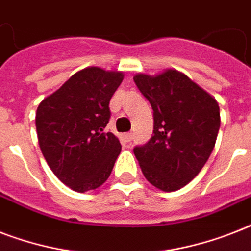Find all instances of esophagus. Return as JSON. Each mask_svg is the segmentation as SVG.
Here are the masks:
<instances>
[{"instance_id": "1", "label": "esophagus", "mask_w": 251, "mask_h": 251, "mask_svg": "<svg viewBox=\"0 0 251 251\" xmlns=\"http://www.w3.org/2000/svg\"><path fill=\"white\" fill-rule=\"evenodd\" d=\"M122 138H124V141L125 142H130L131 139H133V134L131 133H125L124 135H122Z\"/></svg>"}]
</instances>
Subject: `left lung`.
Returning a JSON list of instances; mask_svg holds the SVG:
<instances>
[{"mask_svg":"<svg viewBox=\"0 0 251 251\" xmlns=\"http://www.w3.org/2000/svg\"><path fill=\"white\" fill-rule=\"evenodd\" d=\"M153 109V135L135 147L142 173L163 191H176L199 172L215 147L220 109L214 96L183 73L167 69L156 75H134Z\"/></svg>","mask_w":251,"mask_h":251,"instance_id":"1","label":"left lung"}]
</instances>
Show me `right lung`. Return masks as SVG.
<instances>
[{"mask_svg": "<svg viewBox=\"0 0 251 251\" xmlns=\"http://www.w3.org/2000/svg\"><path fill=\"white\" fill-rule=\"evenodd\" d=\"M122 80V72L84 68L37 106L35 121L43 156L57 178L74 191L101 186L121 152L118 138L104 129L110 99Z\"/></svg>", "mask_w": 251, "mask_h": 251, "instance_id": "add662e5", "label": "right lung"}]
</instances>
